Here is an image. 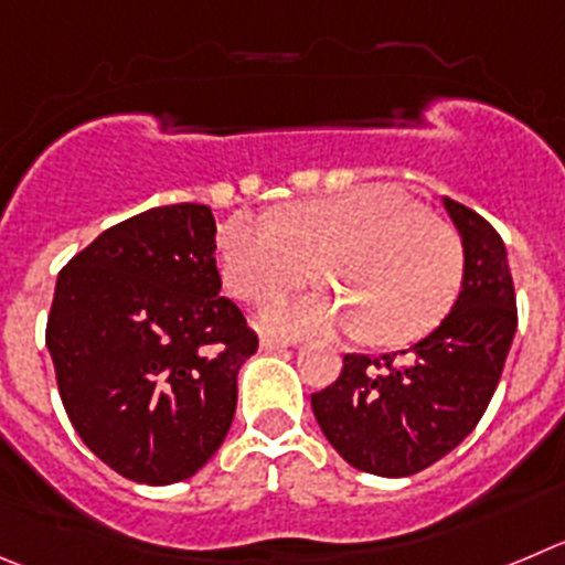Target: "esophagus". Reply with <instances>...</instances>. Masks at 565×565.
Wrapping results in <instances>:
<instances>
[{
    "instance_id": "1",
    "label": "esophagus",
    "mask_w": 565,
    "mask_h": 565,
    "mask_svg": "<svg viewBox=\"0 0 565 565\" xmlns=\"http://www.w3.org/2000/svg\"><path fill=\"white\" fill-rule=\"evenodd\" d=\"M292 345V340H284V337H273L265 334L262 337V351H281V348Z\"/></svg>"
}]
</instances>
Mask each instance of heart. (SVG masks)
Wrapping results in <instances>:
<instances>
[{"instance_id":"obj_1","label":"heart","mask_w":565,"mask_h":565,"mask_svg":"<svg viewBox=\"0 0 565 565\" xmlns=\"http://www.w3.org/2000/svg\"><path fill=\"white\" fill-rule=\"evenodd\" d=\"M320 265L331 292L278 300L270 329L323 331L356 326L373 345H404L435 329L462 278L457 231L384 183L303 200L281 220H228L220 234V273L231 292L265 303L307 284Z\"/></svg>"}]
</instances>
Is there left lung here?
I'll return each mask as SVG.
<instances>
[{
	"instance_id": "left-lung-1",
	"label": "left lung",
	"mask_w": 565,
	"mask_h": 565,
	"mask_svg": "<svg viewBox=\"0 0 565 565\" xmlns=\"http://www.w3.org/2000/svg\"><path fill=\"white\" fill-rule=\"evenodd\" d=\"M466 250L457 303L402 354H345L334 384L312 393L320 429L345 462L379 477H409L457 449L502 379L519 312L502 236L446 198Z\"/></svg>"
}]
</instances>
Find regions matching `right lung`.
I'll return each mask as SVG.
<instances>
[{
    "label": "right lung",
    "mask_w": 565,
    "mask_h": 565,
    "mask_svg": "<svg viewBox=\"0 0 565 565\" xmlns=\"http://www.w3.org/2000/svg\"><path fill=\"white\" fill-rule=\"evenodd\" d=\"M209 205L141 211L68 258L46 348L68 420L116 473L170 484L198 473L236 413L258 337L220 295Z\"/></svg>",
    "instance_id": "obj_1"
}]
</instances>
